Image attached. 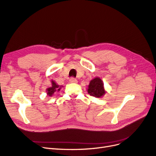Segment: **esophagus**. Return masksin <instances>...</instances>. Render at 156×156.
I'll return each mask as SVG.
<instances>
[{
  "label": "esophagus",
  "mask_w": 156,
  "mask_h": 156,
  "mask_svg": "<svg viewBox=\"0 0 156 156\" xmlns=\"http://www.w3.org/2000/svg\"><path fill=\"white\" fill-rule=\"evenodd\" d=\"M69 81H70V82L74 83H76L78 82V80L76 78H71V79L69 80Z\"/></svg>",
  "instance_id": "34e87169"
}]
</instances>
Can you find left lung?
Returning a JSON list of instances; mask_svg holds the SVG:
<instances>
[{
  "mask_svg": "<svg viewBox=\"0 0 156 156\" xmlns=\"http://www.w3.org/2000/svg\"><path fill=\"white\" fill-rule=\"evenodd\" d=\"M87 91L91 96L97 98L103 97L105 93V91L102 80L98 77L92 80L88 85Z\"/></svg>",
  "mask_w": 156,
  "mask_h": 156,
  "instance_id": "obj_1",
  "label": "left lung"
}]
</instances>
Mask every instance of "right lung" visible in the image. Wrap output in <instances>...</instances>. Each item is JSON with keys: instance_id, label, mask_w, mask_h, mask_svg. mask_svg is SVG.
Listing matches in <instances>:
<instances>
[{"instance_id": "obj_1", "label": "right lung", "mask_w": 156, "mask_h": 156, "mask_svg": "<svg viewBox=\"0 0 156 156\" xmlns=\"http://www.w3.org/2000/svg\"><path fill=\"white\" fill-rule=\"evenodd\" d=\"M60 89H61V87L59 86V85H58L55 82L52 81V86L47 89V94L48 96L51 97L55 92L59 91Z\"/></svg>"}]
</instances>
